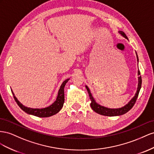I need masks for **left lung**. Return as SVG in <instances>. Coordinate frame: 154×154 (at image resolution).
Segmentation results:
<instances>
[{
    "label": "left lung",
    "instance_id": "obj_1",
    "mask_svg": "<svg viewBox=\"0 0 154 154\" xmlns=\"http://www.w3.org/2000/svg\"><path fill=\"white\" fill-rule=\"evenodd\" d=\"M118 32L121 35H122L125 38L128 39V37H126V34L123 32H122V31H119ZM136 56H137V62H139L138 55L137 54V53H136ZM137 74L139 75L138 85H137V91H136V93H135V95L133 97V98L131 99L128 103V104H126V105H125L124 106H122L119 108H109L103 106H102V105H100L98 103H97L95 99L94 98V97L91 95V93L89 89V88L87 86H86V88L88 92L90 99L91 101L90 103V106H91V108H92V109H93V110L94 112H95L96 113L100 114V115H103V116H119L123 115V114L127 113L129 110H130L131 108L134 106V105L135 104V103L136 102V100H137V97H138V95L139 93V91L140 90V88H141L142 79H141V76L140 75V73L139 70H138Z\"/></svg>",
    "mask_w": 154,
    "mask_h": 154
}]
</instances>
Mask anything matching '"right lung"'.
Listing matches in <instances>:
<instances>
[{
	"instance_id": "right-lung-1",
	"label": "right lung",
	"mask_w": 154,
	"mask_h": 154,
	"mask_svg": "<svg viewBox=\"0 0 154 154\" xmlns=\"http://www.w3.org/2000/svg\"><path fill=\"white\" fill-rule=\"evenodd\" d=\"M69 80V79H67L64 81L62 83V85H61L59 90L56 100H55L54 103H53L51 105H50V106L42 108H32L24 106V105L17 99L12 90L11 92L13 95H14V99L17 104H18V106L23 109L24 112L27 113L28 114H29V115L35 116L38 117H48L57 113L60 110L61 108H63L64 103V86Z\"/></svg>"
}]
</instances>
